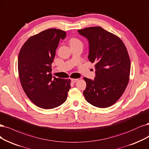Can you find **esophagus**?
Segmentation results:
<instances>
[{
  "instance_id": "esophagus-1",
  "label": "esophagus",
  "mask_w": 149,
  "mask_h": 149,
  "mask_svg": "<svg viewBox=\"0 0 149 149\" xmlns=\"http://www.w3.org/2000/svg\"><path fill=\"white\" fill-rule=\"evenodd\" d=\"M78 79H74V78H72V79H71V82H72L73 83H76V82H77L78 81Z\"/></svg>"
}]
</instances>
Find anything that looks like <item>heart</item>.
<instances>
[{"mask_svg":"<svg viewBox=\"0 0 149 149\" xmlns=\"http://www.w3.org/2000/svg\"><path fill=\"white\" fill-rule=\"evenodd\" d=\"M82 44L81 41L79 39L76 38H74V37L70 38V45H73V44Z\"/></svg>","mask_w":149,"mask_h":149,"instance_id":"heart-1","label":"heart"}]
</instances>
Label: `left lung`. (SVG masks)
I'll list each match as a JSON object with an SVG mask.
<instances>
[{
  "mask_svg": "<svg viewBox=\"0 0 149 149\" xmlns=\"http://www.w3.org/2000/svg\"><path fill=\"white\" fill-rule=\"evenodd\" d=\"M78 31L88 39V58L95 64L94 79L84 78L86 83L84 96L96 107H110L124 93L130 80L131 62L126 46L119 37L100 26Z\"/></svg>",
  "mask_w": 149,
  "mask_h": 149,
  "instance_id": "obj_1",
  "label": "left lung"
}]
</instances>
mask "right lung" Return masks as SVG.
Segmentation results:
<instances>
[{
	"label": "right lung",
	"instance_id": "add662e5",
	"mask_svg": "<svg viewBox=\"0 0 149 149\" xmlns=\"http://www.w3.org/2000/svg\"><path fill=\"white\" fill-rule=\"evenodd\" d=\"M64 31L51 28L31 36L20 49L18 70L25 94L36 105L51 109L63 104L71 88L70 79L51 74L52 63Z\"/></svg>",
	"mask_w": 149,
	"mask_h": 149
}]
</instances>
